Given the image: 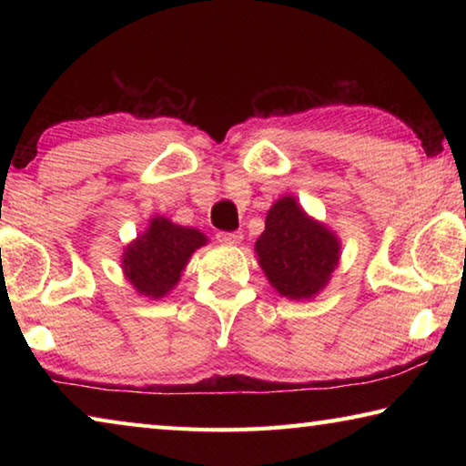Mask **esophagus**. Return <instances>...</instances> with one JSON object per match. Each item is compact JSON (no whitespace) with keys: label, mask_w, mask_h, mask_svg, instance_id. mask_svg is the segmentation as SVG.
Returning a JSON list of instances; mask_svg holds the SVG:
<instances>
[{"label":"esophagus","mask_w":466,"mask_h":466,"mask_svg":"<svg viewBox=\"0 0 466 466\" xmlns=\"http://www.w3.org/2000/svg\"><path fill=\"white\" fill-rule=\"evenodd\" d=\"M216 238L222 244H228V247H236V244L242 242V234L240 232H218Z\"/></svg>","instance_id":"1"}]
</instances>
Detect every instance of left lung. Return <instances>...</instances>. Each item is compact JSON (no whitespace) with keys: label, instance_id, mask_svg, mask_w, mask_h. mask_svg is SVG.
<instances>
[{"label":"left lung","instance_id":"1","mask_svg":"<svg viewBox=\"0 0 466 466\" xmlns=\"http://www.w3.org/2000/svg\"><path fill=\"white\" fill-rule=\"evenodd\" d=\"M255 252L267 281L281 298L310 299L333 278L341 261V240L294 195H283L267 211Z\"/></svg>","mask_w":466,"mask_h":466}]
</instances>
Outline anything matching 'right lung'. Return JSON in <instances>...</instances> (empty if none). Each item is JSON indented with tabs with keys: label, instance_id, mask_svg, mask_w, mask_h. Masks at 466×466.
<instances>
[{
	"label": "right lung",
	"instance_id": "obj_1",
	"mask_svg": "<svg viewBox=\"0 0 466 466\" xmlns=\"http://www.w3.org/2000/svg\"><path fill=\"white\" fill-rule=\"evenodd\" d=\"M209 242L197 228L178 226L164 216L149 218L147 228L121 255V269L139 296L160 299L175 289L188 258Z\"/></svg>",
	"mask_w": 466,
	"mask_h": 466
}]
</instances>
